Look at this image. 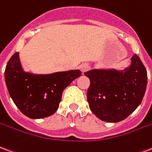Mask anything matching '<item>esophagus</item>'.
Returning a JSON list of instances; mask_svg holds the SVG:
<instances>
[{
  "instance_id": "1",
  "label": "esophagus",
  "mask_w": 152,
  "mask_h": 152,
  "mask_svg": "<svg viewBox=\"0 0 152 152\" xmlns=\"http://www.w3.org/2000/svg\"><path fill=\"white\" fill-rule=\"evenodd\" d=\"M89 68H90V66L88 64H83V65H81V67H80L81 70H82L83 72H86L87 70L89 69Z\"/></svg>"
}]
</instances>
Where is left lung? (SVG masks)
I'll return each instance as SVG.
<instances>
[{
    "mask_svg": "<svg viewBox=\"0 0 152 152\" xmlns=\"http://www.w3.org/2000/svg\"><path fill=\"white\" fill-rule=\"evenodd\" d=\"M84 75L91 81L87 93L90 109L108 122H118L132 113L147 88V69L136 54L125 72L92 69Z\"/></svg>",
    "mask_w": 152,
    "mask_h": 152,
    "instance_id": "left-lung-1",
    "label": "left lung"
}]
</instances>
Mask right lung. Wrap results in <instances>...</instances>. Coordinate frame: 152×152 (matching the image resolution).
Listing matches in <instances>:
<instances>
[{
  "instance_id": "right-lung-1",
  "label": "right lung",
  "mask_w": 152,
  "mask_h": 152,
  "mask_svg": "<svg viewBox=\"0 0 152 152\" xmlns=\"http://www.w3.org/2000/svg\"><path fill=\"white\" fill-rule=\"evenodd\" d=\"M81 74L78 69L46 75L26 73L17 52L8 61L5 78L10 96L20 111L30 118L39 119L57 110L64 89Z\"/></svg>"
}]
</instances>
